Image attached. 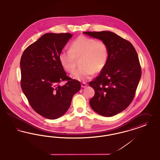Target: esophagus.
<instances>
[{
	"label": "esophagus",
	"mask_w": 160,
	"mask_h": 160,
	"mask_svg": "<svg viewBox=\"0 0 160 160\" xmlns=\"http://www.w3.org/2000/svg\"><path fill=\"white\" fill-rule=\"evenodd\" d=\"M87 85H87L86 83H82V88H86V87L87 86Z\"/></svg>",
	"instance_id": "1"
}]
</instances>
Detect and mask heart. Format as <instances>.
<instances>
[{
  "label": "heart",
  "instance_id": "heart-1",
  "mask_svg": "<svg viewBox=\"0 0 160 160\" xmlns=\"http://www.w3.org/2000/svg\"><path fill=\"white\" fill-rule=\"evenodd\" d=\"M81 57L82 67L75 70L71 77L85 82L91 78L95 72H100L104 68L109 58V48L103 41L80 36L71 43L69 49L60 53L59 61L66 72L71 73L77 65L76 58Z\"/></svg>",
  "mask_w": 160,
  "mask_h": 160
}]
</instances>
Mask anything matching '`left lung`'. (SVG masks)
<instances>
[{"label": "left lung", "instance_id": "8db88e82", "mask_svg": "<svg viewBox=\"0 0 160 160\" xmlns=\"http://www.w3.org/2000/svg\"><path fill=\"white\" fill-rule=\"evenodd\" d=\"M105 42L109 48L108 63L89 85L95 91L89 104L95 112L112 117L131 103L141 76L135 49L128 40L110 31L84 32Z\"/></svg>", "mask_w": 160, "mask_h": 160}]
</instances>
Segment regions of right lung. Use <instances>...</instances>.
Listing matches in <instances>:
<instances>
[{
    "label": "right lung",
    "instance_id": "obj_1",
    "mask_svg": "<svg viewBox=\"0 0 160 160\" xmlns=\"http://www.w3.org/2000/svg\"><path fill=\"white\" fill-rule=\"evenodd\" d=\"M70 33H47L31 44L20 59L21 88L32 108L51 120L64 115L72 97L80 90V82L72 79L59 61V54ZM66 81L64 85L60 83Z\"/></svg>",
    "mask_w": 160,
    "mask_h": 160
}]
</instances>
